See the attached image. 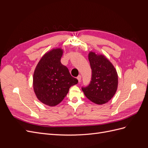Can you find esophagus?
I'll return each instance as SVG.
<instances>
[{
	"instance_id": "1",
	"label": "esophagus",
	"mask_w": 148,
	"mask_h": 148,
	"mask_svg": "<svg viewBox=\"0 0 148 148\" xmlns=\"http://www.w3.org/2000/svg\"><path fill=\"white\" fill-rule=\"evenodd\" d=\"M77 79H78V81L79 83L80 82H81V79H82L81 75H78V77H77Z\"/></svg>"
}]
</instances>
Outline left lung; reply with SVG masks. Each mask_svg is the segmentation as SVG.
<instances>
[{
	"label": "left lung",
	"instance_id": "8db88e82",
	"mask_svg": "<svg viewBox=\"0 0 148 148\" xmlns=\"http://www.w3.org/2000/svg\"><path fill=\"white\" fill-rule=\"evenodd\" d=\"M88 59L92 70L91 81L88 86L82 88L84 95L96 104L109 101L117 91V70L107 57L95 52H89Z\"/></svg>",
	"mask_w": 148,
	"mask_h": 148
}]
</instances>
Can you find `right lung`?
<instances>
[{"instance_id":"right-lung-1","label":"right lung","mask_w":148,"mask_h":148,"mask_svg":"<svg viewBox=\"0 0 148 148\" xmlns=\"http://www.w3.org/2000/svg\"><path fill=\"white\" fill-rule=\"evenodd\" d=\"M62 48H54L47 52L36 66L33 85L39 101L49 106L60 103L71 86L77 84L78 79L71 77L69 69L61 64L63 55Z\"/></svg>"}]
</instances>
